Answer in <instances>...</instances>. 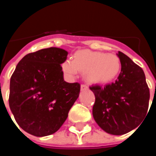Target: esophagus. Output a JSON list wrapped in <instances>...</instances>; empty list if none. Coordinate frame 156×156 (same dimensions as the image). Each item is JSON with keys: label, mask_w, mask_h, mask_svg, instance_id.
<instances>
[{"label": "esophagus", "mask_w": 156, "mask_h": 156, "mask_svg": "<svg viewBox=\"0 0 156 156\" xmlns=\"http://www.w3.org/2000/svg\"><path fill=\"white\" fill-rule=\"evenodd\" d=\"M88 89V87L87 85H84V84H82L81 85V90H87Z\"/></svg>", "instance_id": "esophagus-1"}]
</instances>
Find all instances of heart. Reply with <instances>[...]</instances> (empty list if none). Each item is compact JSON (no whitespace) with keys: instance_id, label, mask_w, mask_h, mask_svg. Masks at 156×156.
I'll return each mask as SVG.
<instances>
[{"instance_id":"heart-1","label":"heart","mask_w":156,"mask_h":156,"mask_svg":"<svg viewBox=\"0 0 156 156\" xmlns=\"http://www.w3.org/2000/svg\"><path fill=\"white\" fill-rule=\"evenodd\" d=\"M121 61L116 55L79 50L73 60L66 59L61 65L62 70L70 79H74L79 71H85L86 79L92 83H105L116 78L121 70Z\"/></svg>"}]
</instances>
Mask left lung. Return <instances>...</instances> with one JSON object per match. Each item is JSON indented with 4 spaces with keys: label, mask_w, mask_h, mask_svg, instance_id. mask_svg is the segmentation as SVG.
I'll return each mask as SVG.
<instances>
[{
    "label": "left lung",
    "mask_w": 156,
    "mask_h": 156,
    "mask_svg": "<svg viewBox=\"0 0 156 156\" xmlns=\"http://www.w3.org/2000/svg\"><path fill=\"white\" fill-rule=\"evenodd\" d=\"M121 69L114 83L90 87L95 96L93 117L106 133L122 135L137 128L147 113L150 90L143 69L123 52L116 54Z\"/></svg>",
    "instance_id": "1"
}]
</instances>
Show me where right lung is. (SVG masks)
<instances>
[{
	"mask_svg": "<svg viewBox=\"0 0 156 156\" xmlns=\"http://www.w3.org/2000/svg\"><path fill=\"white\" fill-rule=\"evenodd\" d=\"M67 55L53 47L31 52L18 62L11 76L9 108L18 126L31 135L56 133L78 98L80 84L64 80L61 65Z\"/></svg>",
	"mask_w": 156,
	"mask_h": 156,
	"instance_id": "1",
	"label": "right lung"
}]
</instances>
